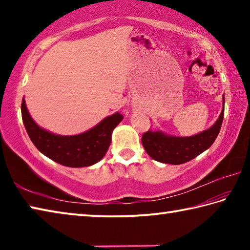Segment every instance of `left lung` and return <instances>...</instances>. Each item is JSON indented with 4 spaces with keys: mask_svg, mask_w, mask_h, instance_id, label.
<instances>
[{
    "mask_svg": "<svg viewBox=\"0 0 250 250\" xmlns=\"http://www.w3.org/2000/svg\"><path fill=\"white\" fill-rule=\"evenodd\" d=\"M223 104L225 98L223 97ZM223 104V105H224ZM224 107L216 122L209 129L192 137H174L161 131H146L142 135V146L152 159L167 164H182L196 158L213 145L221 131Z\"/></svg>",
    "mask_w": 250,
    "mask_h": 250,
    "instance_id": "obj_1",
    "label": "left lung"
}]
</instances>
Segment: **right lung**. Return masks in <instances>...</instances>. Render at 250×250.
Listing matches in <instances>:
<instances>
[{"label": "right lung", "mask_w": 250, "mask_h": 250, "mask_svg": "<svg viewBox=\"0 0 250 250\" xmlns=\"http://www.w3.org/2000/svg\"><path fill=\"white\" fill-rule=\"evenodd\" d=\"M21 110L25 129L37 150L55 162L69 167H90L99 162L111 143L113 129L124 119L119 112H116L86 132L59 135L37 125L29 115L24 98Z\"/></svg>", "instance_id": "obj_1"}]
</instances>
